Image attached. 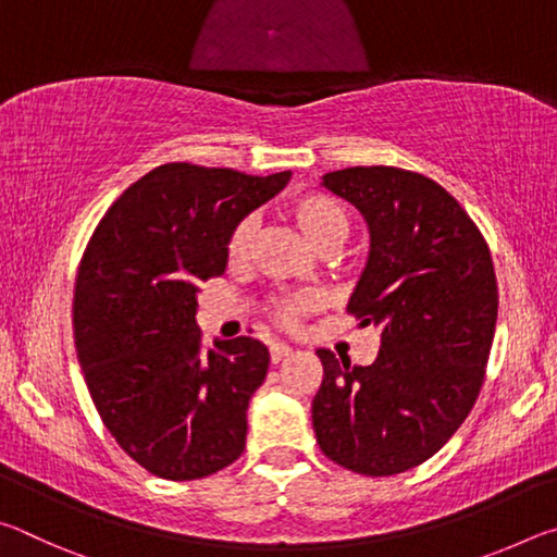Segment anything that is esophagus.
<instances>
[{"label": "esophagus", "instance_id": "1", "mask_svg": "<svg viewBox=\"0 0 557 557\" xmlns=\"http://www.w3.org/2000/svg\"><path fill=\"white\" fill-rule=\"evenodd\" d=\"M292 354V348L287 344H272L270 346V361L272 363H280L282 358H287Z\"/></svg>", "mask_w": 557, "mask_h": 557}]
</instances>
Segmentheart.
<instances>
[{
  "instance_id": "heart-1",
  "label": "heart",
  "mask_w": 557,
  "mask_h": 557,
  "mask_svg": "<svg viewBox=\"0 0 557 557\" xmlns=\"http://www.w3.org/2000/svg\"><path fill=\"white\" fill-rule=\"evenodd\" d=\"M289 219L295 221L305 240L319 252H334L342 248L348 238V215L334 196L329 194H305L289 203ZM252 240V221L240 219L233 225L225 240V258L231 262L245 260ZM319 307V297L312 292H299V295H287L272 299V317L282 326H297L299 319L314 312Z\"/></svg>"
}]
</instances>
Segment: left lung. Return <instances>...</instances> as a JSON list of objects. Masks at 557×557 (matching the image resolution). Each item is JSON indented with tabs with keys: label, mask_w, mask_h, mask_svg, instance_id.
<instances>
[{
	"label": "left lung",
	"mask_w": 557,
	"mask_h": 557,
	"mask_svg": "<svg viewBox=\"0 0 557 557\" xmlns=\"http://www.w3.org/2000/svg\"><path fill=\"white\" fill-rule=\"evenodd\" d=\"M322 184L369 223L346 309L381 329V351L351 366L319 348L314 435L344 469L393 476L445 447L474 408L498 314L492 252L455 196L418 172L351 166Z\"/></svg>",
	"instance_id": "obj_1"
}]
</instances>
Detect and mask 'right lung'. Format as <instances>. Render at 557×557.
Wrapping results in <instances>:
<instances>
[{
  "mask_svg": "<svg viewBox=\"0 0 557 557\" xmlns=\"http://www.w3.org/2000/svg\"><path fill=\"white\" fill-rule=\"evenodd\" d=\"M289 176L162 164L110 206L83 252L75 351L100 420L149 474L191 482L243 455L270 351L250 336L203 348L196 292L223 275L233 225Z\"/></svg>",
  "mask_w": 557,
  "mask_h": 557,
  "instance_id": "right-lung-1",
  "label": "right lung"
}]
</instances>
